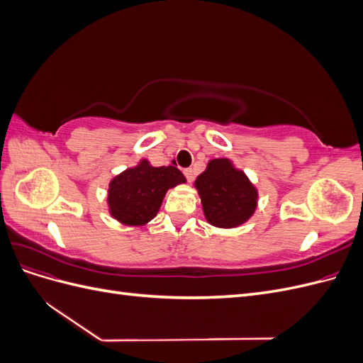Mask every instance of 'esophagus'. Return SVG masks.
I'll return each instance as SVG.
<instances>
[{"instance_id":"obj_1","label":"esophagus","mask_w":363,"mask_h":363,"mask_svg":"<svg viewBox=\"0 0 363 363\" xmlns=\"http://www.w3.org/2000/svg\"><path fill=\"white\" fill-rule=\"evenodd\" d=\"M183 174L186 175V179H188L189 183L194 180V169H192V168H186V169L183 171Z\"/></svg>"}]
</instances>
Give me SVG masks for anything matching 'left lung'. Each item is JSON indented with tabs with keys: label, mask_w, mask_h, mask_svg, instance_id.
<instances>
[{
	"label": "left lung",
	"mask_w": 363,
	"mask_h": 363,
	"mask_svg": "<svg viewBox=\"0 0 363 363\" xmlns=\"http://www.w3.org/2000/svg\"><path fill=\"white\" fill-rule=\"evenodd\" d=\"M194 186L200 195L206 221L213 227L242 225L257 208V188L228 157L208 160Z\"/></svg>",
	"instance_id": "8db88e82"
}]
</instances>
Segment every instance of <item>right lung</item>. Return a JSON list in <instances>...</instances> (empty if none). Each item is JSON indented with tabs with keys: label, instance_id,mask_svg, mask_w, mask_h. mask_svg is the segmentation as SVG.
Returning a JSON list of instances; mask_svg holds the SVG:
<instances>
[{
	"label": "right lung",
	"instance_id": "add662e5",
	"mask_svg": "<svg viewBox=\"0 0 363 363\" xmlns=\"http://www.w3.org/2000/svg\"><path fill=\"white\" fill-rule=\"evenodd\" d=\"M183 183L186 179L179 168L152 167L148 159H140L108 183V213L124 225H145L156 218L167 192Z\"/></svg>",
	"mask_w": 363,
	"mask_h": 363
}]
</instances>
